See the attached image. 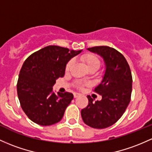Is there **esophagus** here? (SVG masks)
I'll return each instance as SVG.
<instances>
[{"label":"esophagus","instance_id":"1","mask_svg":"<svg viewBox=\"0 0 152 152\" xmlns=\"http://www.w3.org/2000/svg\"><path fill=\"white\" fill-rule=\"evenodd\" d=\"M79 96H80V94H79V93H76V92L73 93V96H74V98L78 97Z\"/></svg>","mask_w":152,"mask_h":152}]
</instances>
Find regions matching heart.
I'll return each instance as SVG.
<instances>
[{"label": "heart", "mask_w": 152, "mask_h": 152, "mask_svg": "<svg viewBox=\"0 0 152 152\" xmlns=\"http://www.w3.org/2000/svg\"><path fill=\"white\" fill-rule=\"evenodd\" d=\"M80 59L87 66V67L89 68L90 71H92V70L96 71L101 66V61L99 58L97 56H95V55L91 54V53H85V54H83L81 56V58H80ZM73 65V60H70L69 61H68V63L66 65V68H65L66 72H68V71H69L71 69ZM86 78L87 77H85V79H86ZM85 85H86V84H85V83L78 82L77 84H76V86L79 88V89H81V88L84 87Z\"/></svg>", "instance_id": "1"}]
</instances>
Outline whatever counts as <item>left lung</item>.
<instances>
[{
	"label": "left lung",
	"instance_id": "obj_1",
	"mask_svg": "<svg viewBox=\"0 0 152 152\" xmlns=\"http://www.w3.org/2000/svg\"><path fill=\"white\" fill-rule=\"evenodd\" d=\"M104 58L106 71L101 84L94 91L102 95L100 101L88 95L89 104L81 110L85 124L102 129L115 124L122 117L129 104L132 91V74L129 65L123 54L108 46L88 48Z\"/></svg>",
	"mask_w": 152,
	"mask_h": 152
}]
</instances>
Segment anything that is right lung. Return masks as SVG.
<instances>
[{
  "mask_svg": "<svg viewBox=\"0 0 152 152\" xmlns=\"http://www.w3.org/2000/svg\"><path fill=\"white\" fill-rule=\"evenodd\" d=\"M81 51L49 45L32 53L23 63L17 94L21 108L31 121L51 126L62 119L73 95L69 92L56 94L53 86L56 80L64 76L68 61Z\"/></svg>",
  "mask_w": 152,
  "mask_h": 152,
  "instance_id": "1",
  "label": "right lung"
}]
</instances>
